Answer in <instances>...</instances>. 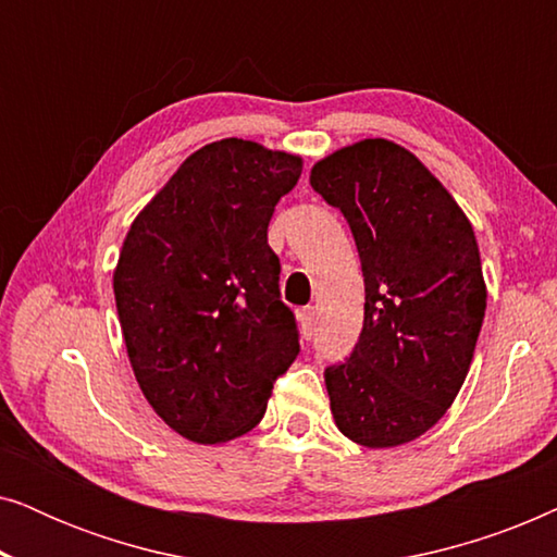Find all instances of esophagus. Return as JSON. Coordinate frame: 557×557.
Here are the masks:
<instances>
[{
  "label": "esophagus",
  "mask_w": 557,
  "mask_h": 557,
  "mask_svg": "<svg viewBox=\"0 0 557 557\" xmlns=\"http://www.w3.org/2000/svg\"><path fill=\"white\" fill-rule=\"evenodd\" d=\"M299 322H301L304 334L311 337V334H314V330H317V309L314 307H304L299 311Z\"/></svg>",
  "instance_id": "1"
}]
</instances>
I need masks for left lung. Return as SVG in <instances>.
Here are the masks:
<instances>
[{"label":"left lung","instance_id":"left-lung-1","mask_svg":"<svg viewBox=\"0 0 557 557\" xmlns=\"http://www.w3.org/2000/svg\"><path fill=\"white\" fill-rule=\"evenodd\" d=\"M309 180L345 215L364 276L360 339L324 370L334 423L368 448L408 444L444 418L474 357L486 309L474 231L387 139L334 151Z\"/></svg>","mask_w":557,"mask_h":557}]
</instances>
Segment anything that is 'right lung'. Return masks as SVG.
<instances>
[{"label":"right lung","instance_id":"obj_1","mask_svg":"<svg viewBox=\"0 0 557 557\" xmlns=\"http://www.w3.org/2000/svg\"><path fill=\"white\" fill-rule=\"evenodd\" d=\"M299 177L301 157L212 141L126 233L113 294L128 360L157 416L195 444L256 429L299 355L269 246L276 202Z\"/></svg>","mask_w":557,"mask_h":557}]
</instances>
